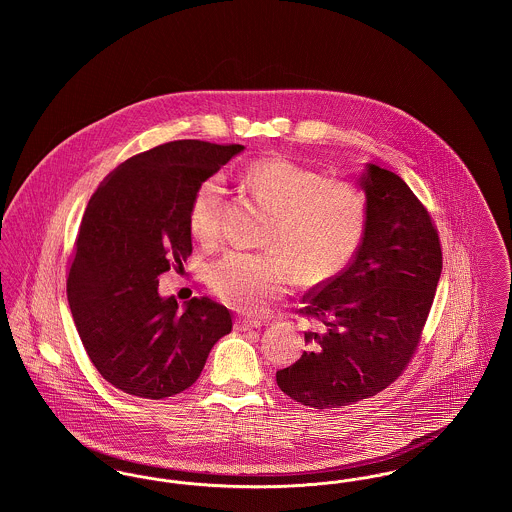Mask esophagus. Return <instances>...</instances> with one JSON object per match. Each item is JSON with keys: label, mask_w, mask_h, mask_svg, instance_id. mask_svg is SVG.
<instances>
[{"label": "esophagus", "mask_w": 512, "mask_h": 512, "mask_svg": "<svg viewBox=\"0 0 512 512\" xmlns=\"http://www.w3.org/2000/svg\"><path fill=\"white\" fill-rule=\"evenodd\" d=\"M261 320L259 318H249V317H238L236 318V322H234V326H236V330H253V328H261Z\"/></svg>", "instance_id": "esophagus-1"}]
</instances>
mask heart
<instances>
[{"label":"heart","instance_id":"1","mask_svg":"<svg viewBox=\"0 0 512 512\" xmlns=\"http://www.w3.org/2000/svg\"><path fill=\"white\" fill-rule=\"evenodd\" d=\"M242 182L270 213L263 234L268 249L228 251L207 268L211 292L234 309H265L297 276L307 286L332 280L365 240L368 199L349 180L328 178L288 157H265L245 169ZM222 207L224 184L209 176L195 188L188 209V228L199 244L219 240Z\"/></svg>","mask_w":512,"mask_h":512}]
</instances>
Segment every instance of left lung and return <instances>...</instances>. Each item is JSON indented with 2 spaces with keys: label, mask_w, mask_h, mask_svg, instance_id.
Here are the masks:
<instances>
[{
  "label": "left lung",
  "mask_w": 512,
  "mask_h": 512,
  "mask_svg": "<svg viewBox=\"0 0 512 512\" xmlns=\"http://www.w3.org/2000/svg\"><path fill=\"white\" fill-rule=\"evenodd\" d=\"M368 228L353 263L303 295L301 359L276 372L278 388L313 409L372 397L409 366L438 288L443 257L428 209L395 172L361 176Z\"/></svg>",
  "instance_id": "8db88e82"
}]
</instances>
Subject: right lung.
Listing matches in <instances>:
<instances>
[{"mask_svg":"<svg viewBox=\"0 0 512 512\" xmlns=\"http://www.w3.org/2000/svg\"><path fill=\"white\" fill-rule=\"evenodd\" d=\"M244 146L176 140L126 159L92 195L74 242L67 297L90 361L117 390L165 399L199 378L230 311L192 297L180 311L157 276L192 255L195 188Z\"/></svg>","mask_w":512,"mask_h":512,"instance_id":"add662e5","label":"right lung"}]
</instances>
